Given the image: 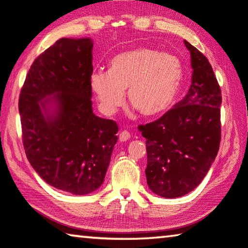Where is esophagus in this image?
<instances>
[{
  "instance_id": "1",
  "label": "esophagus",
  "mask_w": 248,
  "mask_h": 248,
  "mask_svg": "<svg viewBox=\"0 0 248 248\" xmlns=\"http://www.w3.org/2000/svg\"><path fill=\"white\" fill-rule=\"evenodd\" d=\"M129 138H130V132L128 130H123L119 135V140L120 141H127Z\"/></svg>"
}]
</instances>
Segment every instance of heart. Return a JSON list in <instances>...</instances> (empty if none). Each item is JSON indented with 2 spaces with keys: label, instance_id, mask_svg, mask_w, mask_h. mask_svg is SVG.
<instances>
[{
  "label": "heart",
  "instance_id": "1",
  "mask_svg": "<svg viewBox=\"0 0 248 248\" xmlns=\"http://www.w3.org/2000/svg\"><path fill=\"white\" fill-rule=\"evenodd\" d=\"M182 77V64L174 55L139 47L115 55L109 72H93L90 85L107 115L123 107L128 89L131 106L143 116H156L174 103Z\"/></svg>",
  "mask_w": 248,
  "mask_h": 248
}]
</instances>
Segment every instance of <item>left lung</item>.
I'll list each match as a JSON object with an SVG mask.
<instances>
[{"instance_id":"left-lung-1","label":"left lung","mask_w":248,"mask_h":248,"mask_svg":"<svg viewBox=\"0 0 248 248\" xmlns=\"http://www.w3.org/2000/svg\"><path fill=\"white\" fill-rule=\"evenodd\" d=\"M184 44L193 68L187 95L158 120L138 127L147 144L148 186L169 199L201 183L221 142V88L209 60L188 42Z\"/></svg>"}]
</instances>
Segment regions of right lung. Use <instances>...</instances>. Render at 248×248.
Returning <instances> with one entry per match:
<instances>
[{"mask_svg": "<svg viewBox=\"0 0 248 248\" xmlns=\"http://www.w3.org/2000/svg\"><path fill=\"white\" fill-rule=\"evenodd\" d=\"M92 50L89 38H61L34 61L18 99L31 166L49 186L77 195L103 184L118 140L116 121L93 112ZM49 101L58 105L50 117L42 113Z\"/></svg>", "mask_w": 248, "mask_h": 248, "instance_id": "1", "label": "right lung"}]
</instances>
